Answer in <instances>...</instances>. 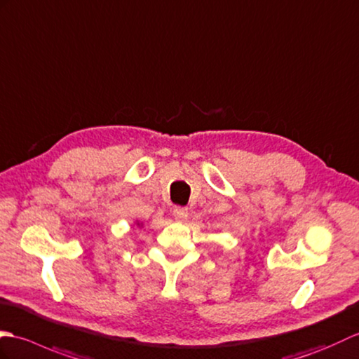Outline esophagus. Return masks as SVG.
Returning <instances> with one entry per match:
<instances>
[{"mask_svg": "<svg viewBox=\"0 0 359 359\" xmlns=\"http://www.w3.org/2000/svg\"><path fill=\"white\" fill-rule=\"evenodd\" d=\"M173 217L177 221H186L189 217V210L186 209V207H175Z\"/></svg>", "mask_w": 359, "mask_h": 359, "instance_id": "34e87169", "label": "esophagus"}]
</instances>
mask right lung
<instances>
[{"label":"right lung","mask_w":359,"mask_h":359,"mask_svg":"<svg viewBox=\"0 0 359 359\" xmlns=\"http://www.w3.org/2000/svg\"><path fill=\"white\" fill-rule=\"evenodd\" d=\"M137 226H138V227H140V226H141V224H140V222H137Z\"/></svg>","instance_id":"add662e5"}]
</instances>
